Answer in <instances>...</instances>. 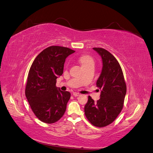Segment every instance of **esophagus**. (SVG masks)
<instances>
[{
    "label": "esophagus",
    "mask_w": 153,
    "mask_h": 153,
    "mask_svg": "<svg viewBox=\"0 0 153 153\" xmlns=\"http://www.w3.org/2000/svg\"><path fill=\"white\" fill-rule=\"evenodd\" d=\"M73 95L75 96V97H77V96L80 95L79 93H77V92H73Z\"/></svg>",
    "instance_id": "esophagus-1"
}]
</instances>
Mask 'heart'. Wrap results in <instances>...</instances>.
I'll use <instances>...</instances> for the list:
<instances>
[{
	"label": "heart",
	"instance_id": "1",
	"mask_svg": "<svg viewBox=\"0 0 153 153\" xmlns=\"http://www.w3.org/2000/svg\"><path fill=\"white\" fill-rule=\"evenodd\" d=\"M80 62L82 65V66H84V65H88L90 63H94V59L91 57V56L88 55H83L80 57Z\"/></svg>",
	"mask_w": 153,
	"mask_h": 153
}]
</instances>
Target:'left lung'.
<instances>
[{
    "label": "left lung",
    "mask_w": 153,
    "mask_h": 153,
    "mask_svg": "<svg viewBox=\"0 0 153 153\" xmlns=\"http://www.w3.org/2000/svg\"><path fill=\"white\" fill-rule=\"evenodd\" d=\"M93 49L101 56L102 61V71L96 82L101 92L96 102L88 96L85 113L91 124L102 128L111 124L123 110L126 85L120 65L114 56L102 48Z\"/></svg>",
    "instance_id": "1"
}]
</instances>
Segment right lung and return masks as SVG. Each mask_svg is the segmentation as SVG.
<instances>
[{
	"label": "right lung",
	"instance_id": "right-lung-1",
	"mask_svg": "<svg viewBox=\"0 0 153 153\" xmlns=\"http://www.w3.org/2000/svg\"><path fill=\"white\" fill-rule=\"evenodd\" d=\"M74 52L65 47H49L36 56L29 69L25 96L34 115L43 123H54L66 111L71 93L58 89L56 79L63 74L65 59Z\"/></svg>",
	"mask_w": 153,
	"mask_h": 153
}]
</instances>
